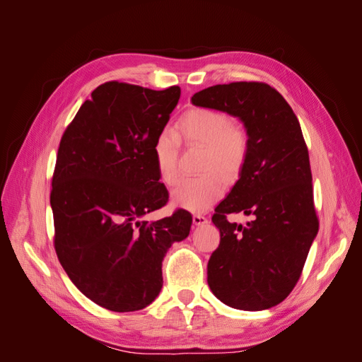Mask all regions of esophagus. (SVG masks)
I'll list each match as a JSON object with an SVG mask.
<instances>
[{"label":"esophagus","mask_w":362,"mask_h":362,"mask_svg":"<svg viewBox=\"0 0 362 362\" xmlns=\"http://www.w3.org/2000/svg\"><path fill=\"white\" fill-rule=\"evenodd\" d=\"M208 222V218L204 214H193V223L194 225H205Z\"/></svg>","instance_id":"1"}]
</instances>
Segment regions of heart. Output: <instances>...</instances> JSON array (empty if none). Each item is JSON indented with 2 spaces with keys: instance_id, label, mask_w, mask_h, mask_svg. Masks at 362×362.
Segmentation results:
<instances>
[{
  "instance_id": "heart-1",
  "label": "heart",
  "mask_w": 362,
  "mask_h": 362,
  "mask_svg": "<svg viewBox=\"0 0 362 362\" xmlns=\"http://www.w3.org/2000/svg\"><path fill=\"white\" fill-rule=\"evenodd\" d=\"M177 134L163 129L152 144V158L160 180L173 185L178 180V139L189 146H202L199 177L182 180L173 190V202L190 211H205L225 193V182H235L250 156L246 125L231 122L228 113L211 107H193L177 124ZM223 177H221L220 175Z\"/></svg>"
}]
</instances>
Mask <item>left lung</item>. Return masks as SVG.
I'll return each instance as SVG.
<instances>
[{
    "label": "left lung",
    "mask_w": 362,
    "mask_h": 362,
    "mask_svg": "<svg viewBox=\"0 0 362 362\" xmlns=\"http://www.w3.org/2000/svg\"><path fill=\"white\" fill-rule=\"evenodd\" d=\"M192 103L240 117L250 134L246 168L211 217L221 243L208 261V286L233 308H272L296 287L319 231L300 124L284 96L259 81L206 87ZM238 212L255 218L227 221Z\"/></svg>",
    "instance_id": "left-lung-1"
}]
</instances>
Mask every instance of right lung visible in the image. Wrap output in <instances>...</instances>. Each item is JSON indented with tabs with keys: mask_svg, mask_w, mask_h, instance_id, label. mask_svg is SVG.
<instances>
[{
	"mask_svg": "<svg viewBox=\"0 0 362 362\" xmlns=\"http://www.w3.org/2000/svg\"><path fill=\"white\" fill-rule=\"evenodd\" d=\"M181 95L178 86L152 90L107 81L92 92L64 129L49 194L54 249L86 298L116 313L144 310L163 287L161 262L190 233L192 214L163 208L152 144Z\"/></svg>",
	"mask_w": 362,
	"mask_h": 362,
	"instance_id": "1",
	"label": "right lung"
}]
</instances>
